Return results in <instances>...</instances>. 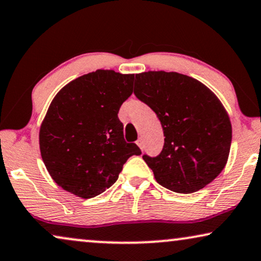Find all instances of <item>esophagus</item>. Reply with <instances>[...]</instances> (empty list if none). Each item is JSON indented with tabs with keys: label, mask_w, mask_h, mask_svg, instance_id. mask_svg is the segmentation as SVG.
I'll return each mask as SVG.
<instances>
[{
	"label": "esophagus",
	"mask_w": 261,
	"mask_h": 261,
	"mask_svg": "<svg viewBox=\"0 0 261 261\" xmlns=\"http://www.w3.org/2000/svg\"><path fill=\"white\" fill-rule=\"evenodd\" d=\"M137 145L139 146V147H140L141 149L142 148H144V145H142V140H141V139H139V140L137 141Z\"/></svg>",
	"instance_id": "34e87169"
}]
</instances>
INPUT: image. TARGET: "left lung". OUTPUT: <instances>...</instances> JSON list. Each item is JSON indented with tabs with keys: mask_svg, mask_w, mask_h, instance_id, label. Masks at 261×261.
<instances>
[{
	"mask_svg": "<svg viewBox=\"0 0 261 261\" xmlns=\"http://www.w3.org/2000/svg\"><path fill=\"white\" fill-rule=\"evenodd\" d=\"M134 94L156 114L165 142L155 158H142L155 180L178 194L206 187L226 166L231 142L229 115L219 97L178 72L135 74Z\"/></svg>",
	"mask_w": 261,
	"mask_h": 261,
	"instance_id": "1",
	"label": "left lung"
}]
</instances>
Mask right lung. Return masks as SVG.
Segmentation results:
<instances>
[{
    "mask_svg": "<svg viewBox=\"0 0 261 261\" xmlns=\"http://www.w3.org/2000/svg\"><path fill=\"white\" fill-rule=\"evenodd\" d=\"M134 74L96 70L60 89L39 130L42 162L57 185L81 198L112 187L123 164L140 155L127 144L120 107L133 92Z\"/></svg>",
    "mask_w": 261,
    "mask_h": 261,
    "instance_id": "add662e5",
    "label": "right lung"
}]
</instances>
